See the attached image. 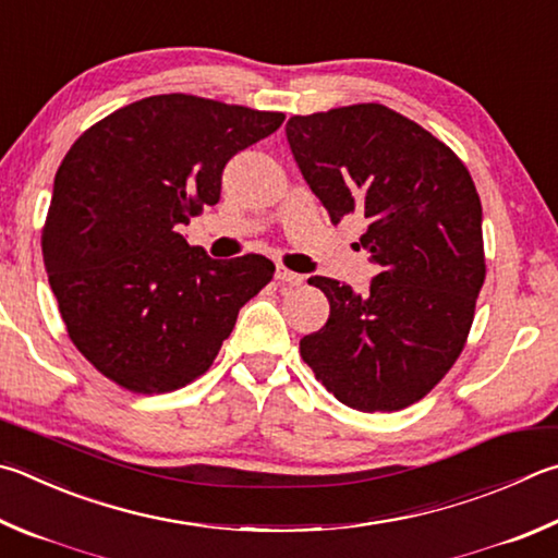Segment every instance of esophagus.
I'll return each mask as SVG.
<instances>
[{
    "label": "esophagus",
    "instance_id": "obj_1",
    "mask_svg": "<svg viewBox=\"0 0 558 558\" xmlns=\"http://www.w3.org/2000/svg\"><path fill=\"white\" fill-rule=\"evenodd\" d=\"M276 278H278L280 282H288V286H300V282L305 280V276H300V272H292V270L282 268V266L276 268Z\"/></svg>",
    "mask_w": 558,
    "mask_h": 558
}]
</instances>
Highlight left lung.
<instances>
[{"label": "left lung", "instance_id": "left-lung-1", "mask_svg": "<svg viewBox=\"0 0 558 558\" xmlns=\"http://www.w3.org/2000/svg\"><path fill=\"white\" fill-rule=\"evenodd\" d=\"M292 158L331 225L361 215L366 295L314 276L329 319L300 341L324 388L361 412L422 400L459 359L485 280L483 209L453 150L383 105L292 117Z\"/></svg>", "mask_w": 558, "mask_h": 558}]
</instances>
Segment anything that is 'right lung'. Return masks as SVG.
Segmentation results:
<instances>
[{"mask_svg":"<svg viewBox=\"0 0 558 558\" xmlns=\"http://www.w3.org/2000/svg\"><path fill=\"white\" fill-rule=\"evenodd\" d=\"M282 119L156 95L117 109L68 150L40 246L68 337L102 376L148 395L211 366L276 266L256 253L215 260L178 231L217 205L229 160Z\"/></svg>","mask_w":558,"mask_h":558,"instance_id":"add662e5","label":"right lung"}]
</instances>
